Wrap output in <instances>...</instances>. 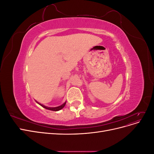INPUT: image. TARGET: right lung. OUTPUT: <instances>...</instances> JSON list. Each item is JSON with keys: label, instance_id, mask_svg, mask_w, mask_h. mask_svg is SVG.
Here are the masks:
<instances>
[{"label": "right lung", "instance_id": "add662e5", "mask_svg": "<svg viewBox=\"0 0 154 154\" xmlns=\"http://www.w3.org/2000/svg\"><path fill=\"white\" fill-rule=\"evenodd\" d=\"M37 103H38V102H37ZM38 104L40 105H41L42 107H44V108L46 109H48V110H53V111H58V110H61V109H62L63 108V107L65 106V105H66V102H65V103H63L62 105L57 106V107H48V106H44V105H42L41 103H38Z\"/></svg>", "mask_w": 154, "mask_h": 154}]
</instances>
